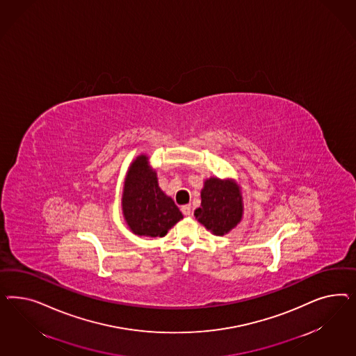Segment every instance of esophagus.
I'll list each match as a JSON object with an SVG mask.
<instances>
[{
  "mask_svg": "<svg viewBox=\"0 0 356 356\" xmlns=\"http://www.w3.org/2000/svg\"><path fill=\"white\" fill-rule=\"evenodd\" d=\"M181 211H183L184 216H191V205L181 206Z\"/></svg>",
  "mask_w": 356,
  "mask_h": 356,
  "instance_id": "esophagus-1",
  "label": "esophagus"
}]
</instances>
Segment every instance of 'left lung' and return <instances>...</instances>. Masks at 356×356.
Masks as SVG:
<instances>
[{"label": "left lung", "mask_w": 356, "mask_h": 356, "mask_svg": "<svg viewBox=\"0 0 356 356\" xmlns=\"http://www.w3.org/2000/svg\"><path fill=\"white\" fill-rule=\"evenodd\" d=\"M244 202L241 188L234 179L209 177L201 191L195 219L216 236H225L241 222Z\"/></svg>", "instance_id": "obj_1"}]
</instances>
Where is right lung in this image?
Returning <instances> with one entry per match:
<instances>
[{"instance_id": "right-lung-1", "label": "right lung", "mask_w": 356, "mask_h": 356, "mask_svg": "<svg viewBox=\"0 0 356 356\" xmlns=\"http://www.w3.org/2000/svg\"><path fill=\"white\" fill-rule=\"evenodd\" d=\"M122 216L137 236L163 237L184 216L172 198L163 192L158 175L146 154L130 163L121 198Z\"/></svg>"}]
</instances>
